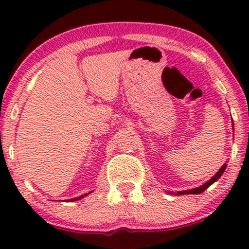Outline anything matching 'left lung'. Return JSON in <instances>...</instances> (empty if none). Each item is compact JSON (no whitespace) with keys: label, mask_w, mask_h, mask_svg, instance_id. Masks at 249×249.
I'll use <instances>...</instances> for the list:
<instances>
[{"label":"left lung","mask_w":249,"mask_h":249,"mask_svg":"<svg viewBox=\"0 0 249 249\" xmlns=\"http://www.w3.org/2000/svg\"><path fill=\"white\" fill-rule=\"evenodd\" d=\"M226 168H227V164H223L222 168H221L219 171L216 172V175L214 176V177H212V179H210L209 181L205 182V183H204V185H202L200 187H197V188H193V189H190V190H183V192H178V193H177V195H185V194H193V195H197V194L203 193L204 190L209 188V187L212 185V183L215 182L216 180L219 179L221 176H222V173L224 172V170H226Z\"/></svg>","instance_id":"left-lung-1"}]
</instances>
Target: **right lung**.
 I'll use <instances>...</instances> for the list:
<instances>
[{
  "label": "right lung",
  "instance_id": "add662e5",
  "mask_svg": "<svg viewBox=\"0 0 249 249\" xmlns=\"http://www.w3.org/2000/svg\"><path fill=\"white\" fill-rule=\"evenodd\" d=\"M91 192H89V193H87V194H84V195H81V196H79V197H76V198H72V199H68V200H66V202H74V200H79V199H81V198H84L85 196H87V195H89Z\"/></svg>",
  "mask_w": 249,
  "mask_h": 249
}]
</instances>
